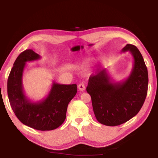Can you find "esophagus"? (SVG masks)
Masks as SVG:
<instances>
[{"instance_id":"34e87169","label":"esophagus","mask_w":158,"mask_h":158,"mask_svg":"<svg viewBox=\"0 0 158 158\" xmlns=\"http://www.w3.org/2000/svg\"><path fill=\"white\" fill-rule=\"evenodd\" d=\"M78 89L79 90H81V91H84L85 89V87L84 83H81V84H79L78 85Z\"/></svg>"}]
</instances>
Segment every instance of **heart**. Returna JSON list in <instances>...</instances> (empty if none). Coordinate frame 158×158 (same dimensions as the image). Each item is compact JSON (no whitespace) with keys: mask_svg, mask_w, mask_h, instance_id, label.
<instances>
[{"mask_svg":"<svg viewBox=\"0 0 158 158\" xmlns=\"http://www.w3.org/2000/svg\"><path fill=\"white\" fill-rule=\"evenodd\" d=\"M90 63V60H87L86 61H85V62L84 63V64L85 65V64H88V63Z\"/></svg>","mask_w":158,"mask_h":158,"instance_id":"obj_1","label":"heart"}]
</instances>
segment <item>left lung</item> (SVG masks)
Returning <instances> with one entry per match:
<instances>
[{"mask_svg": "<svg viewBox=\"0 0 158 158\" xmlns=\"http://www.w3.org/2000/svg\"><path fill=\"white\" fill-rule=\"evenodd\" d=\"M133 58L129 77L115 82L106 69L89 77L86 91L90 95L96 119L107 126H116L129 121L142 107L148 91V70L137 47L126 44L121 52H128Z\"/></svg>", "mask_w": 158, "mask_h": 158, "instance_id": "1", "label": "left lung"}]
</instances>
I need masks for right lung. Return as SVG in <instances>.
<instances>
[{"instance_id": "right-lung-1", "label": "right lung", "mask_w": 158, "mask_h": 158, "mask_svg": "<svg viewBox=\"0 0 158 158\" xmlns=\"http://www.w3.org/2000/svg\"><path fill=\"white\" fill-rule=\"evenodd\" d=\"M40 58L32 49L19 55L7 79V95L13 111L23 124L37 130H52L65 121L68 104L75 96L77 87V84L53 81L49 94L43 100L33 102L29 99L23 87V70L26 63Z\"/></svg>"}]
</instances>
